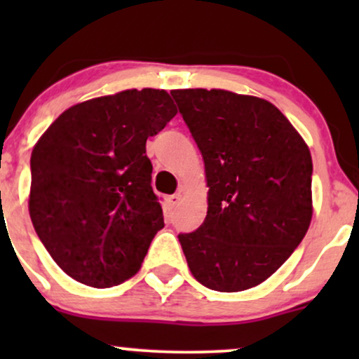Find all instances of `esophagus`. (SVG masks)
I'll return each mask as SVG.
<instances>
[{
	"mask_svg": "<svg viewBox=\"0 0 359 359\" xmlns=\"http://www.w3.org/2000/svg\"><path fill=\"white\" fill-rule=\"evenodd\" d=\"M167 204L170 209H175L177 205L180 204V194H172V196L167 197Z\"/></svg>",
	"mask_w": 359,
	"mask_h": 359,
	"instance_id": "34e87169",
	"label": "esophagus"
}]
</instances>
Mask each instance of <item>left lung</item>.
Returning <instances> with one entry per match:
<instances>
[{"instance_id": "obj_1", "label": "left lung", "mask_w": 359, "mask_h": 359, "mask_svg": "<svg viewBox=\"0 0 359 359\" xmlns=\"http://www.w3.org/2000/svg\"><path fill=\"white\" fill-rule=\"evenodd\" d=\"M170 94L203 155L209 187L204 222L179 234L189 269L211 290L258 285L311 224V151L269 101L222 89Z\"/></svg>"}]
</instances>
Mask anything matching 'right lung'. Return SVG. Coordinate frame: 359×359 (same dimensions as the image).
<instances>
[{"label":"right lung","mask_w":359,"mask_h":359,"mask_svg":"<svg viewBox=\"0 0 359 359\" xmlns=\"http://www.w3.org/2000/svg\"><path fill=\"white\" fill-rule=\"evenodd\" d=\"M175 114L163 89H130L72 106L36 142L28 209L69 277L108 288L140 270L163 228L147 138Z\"/></svg>","instance_id":"right-lung-1"}]
</instances>
